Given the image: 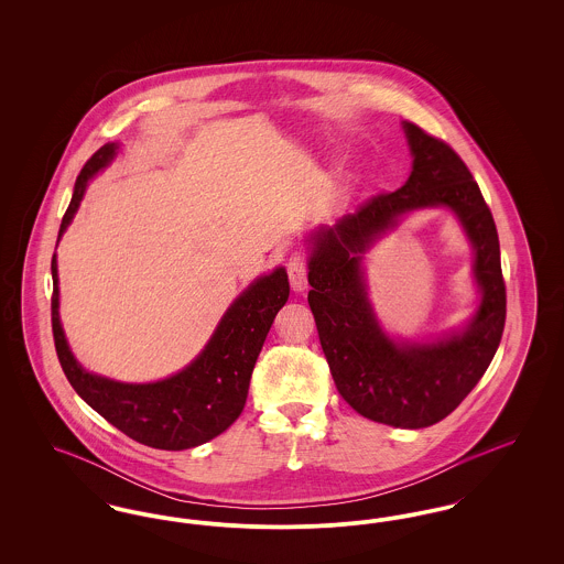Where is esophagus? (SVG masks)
<instances>
[{
	"instance_id": "1",
	"label": "esophagus",
	"mask_w": 564,
	"mask_h": 564,
	"mask_svg": "<svg viewBox=\"0 0 564 564\" xmlns=\"http://www.w3.org/2000/svg\"><path fill=\"white\" fill-rule=\"evenodd\" d=\"M288 274L294 292H304L308 285V264L304 253H294L288 262Z\"/></svg>"
}]
</instances>
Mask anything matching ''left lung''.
Instances as JSON below:
<instances>
[{
	"label": "left lung",
	"mask_w": 564,
	"mask_h": 564,
	"mask_svg": "<svg viewBox=\"0 0 564 564\" xmlns=\"http://www.w3.org/2000/svg\"><path fill=\"white\" fill-rule=\"evenodd\" d=\"M414 156L402 188L380 192L315 237L308 304L336 389L361 416L421 430L446 419L490 366L506 327V281L499 235L480 186L455 150L403 122ZM451 206L477 249L484 302L468 329L431 346H395L377 327L358 262L394 217L423 206Z\"/></svg>",
	"instance_id": "obj_1"
}]
</instances>
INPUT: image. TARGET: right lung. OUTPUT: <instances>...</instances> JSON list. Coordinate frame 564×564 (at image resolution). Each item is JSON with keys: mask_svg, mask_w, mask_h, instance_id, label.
<instances>
[{"mask_svg": "<svg viewBox=\"0 0 564 564\" xmlns=\"http://www.w3.org/2000/svg\"><path fill=\"white\" fill-rule=\"evenodd\" d=\"M116 143L99 148L82 166L58 239L78 212L86 182L116 154ZM54 349L69 384L84 402L134 442L159 451H186L228 430L247 402L256 359L270 325L290 297L285 269L258 279L228 308L205 350L180 375L150 384H124L82 370L58 322L56 258L53 256Z\"/></svg>", "mask_w": 564, "mask_h": 564, "instance_id": "add662e5", "label": "right lung"}]
</instances>
